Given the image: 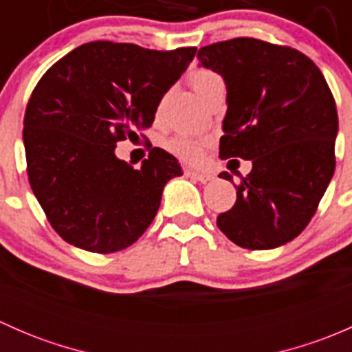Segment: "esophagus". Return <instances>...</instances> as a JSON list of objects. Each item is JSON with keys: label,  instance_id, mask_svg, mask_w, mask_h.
Returning a JSON list of instances; mask_svg holds the SVG:
<instances>
[{"label": "esophagus", "instance_id": "34e87169", "mask_svg": "<svg viewBox=\"0 0 352 352\" xmlns=\"http://www.w3.org/2000/svg\"><path fill=\"white\" fill-rule=\"evenodd\" d=\"M184 172H186V175L187 177H190V179H196V180H199V182H202V184H206V182H209V180H212L214 179V177L211 175V173H206V172H196V170H184Z\"/></svg>", "mask_w": 352, "mask_h": 352}]
</instances>
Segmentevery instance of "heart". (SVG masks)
I'll return each mask as SVG.
<instances>
[{"mask_svg":"<svg viewBox=\"0 0 352 352\" xmlns=\"http://www.w3.org/2000/svg\"><path fill=\"white\" fill-rule=\"evenodd\" d=\"M189 80L194 90H196L201 97L212 87V85L223 81L218 73H214L212 69H206V67H199V69L192 71ZM163 148H165L170 155L182 160V162L190 163V165H197V163H201L202 158H204L208 141H206L204 138L194 136V134L179 133L166 138V140L163 141Z\"/></svg>","mask_w":352,"mask_h":352,"instance_id":"b5f03b06","label":"heart"}]
</instances>
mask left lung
Returning a JSON list of instances; mask_svg holds the SVG:
<instances>
[{
	"label": "left lung",
	"mask_w": 352,
	"mask_h": 352,
	"mask_svg": "<svg viewBox=\"0 0 352 352\" xmlns=\"http://www.w3.org/2000/svg\"><path fill=\"white\" fill-rule=\"evenodd\" d=\"M202 66L226 83L219 158L252 160L218 228L248 250L296 239L314 218L336 170V100L303 52L252 37L201 47ZM221 179L232 180L228 172Z\"/></svg>",
	"instance_id": "left-lung-1"
}]
</instances>
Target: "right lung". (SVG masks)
<instances>
[{
  "label": "right lung",
  "mask_w": 352,
  "mask_h": 352,
  "mask_svg": "<svg viewBox=\"0 0 352 352\" xmlns=\"http://www.w3.org/2000/svg\"><path fill=\"white\" fill-rule=\"evenodd\" d=\"M194 54L196 47L88 42L38 80L23 117L28 182L67 243L112 254L151 225L165 184L182 175L180 163L153 148L134 168L113 150L153 124L160 100Z\"/></svg>",
  "instance_id": "right-lung-1"
}]
</instances>
